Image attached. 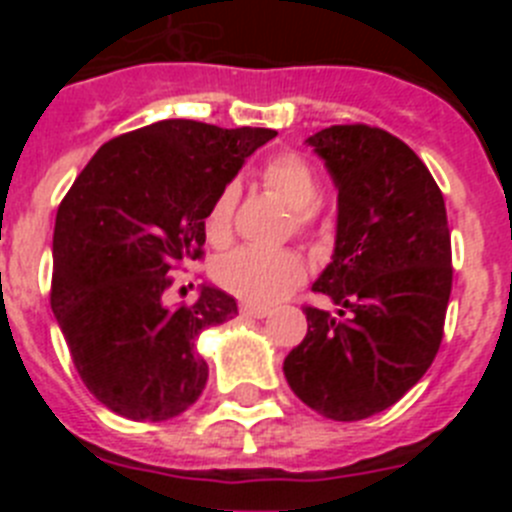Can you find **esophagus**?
Returning <instances> with one entry per match:
<instances>
[{"label":"esophagus","instance_id":"1","mask_svg":"<svg viewBox=\"0 0 512 512\" xmlns=\"http://www.w3.org/2000/svg\"><path fill=\"white\" fill-rule=\"evenodd\" d=\"M241 315L243 318H269L271 310L269 307H261V305H248V302H243L241 305Z\"/></svg>","mask_w":512,"mask_h":512}]
</instances>
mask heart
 Returning <instances> with one entry per match:
<instances>
[{"label":"heart","instance_id":"heart-1","mask_svg":"<svg viewBox=\"0 0 512 512\" xmlns=\"http://www.w3.org/2000/svg\"><path fill=\"white\" fill-rule=\"evenodd\" d=\"M264 184L277 194L289 210L297 212V225L310 223V210L320 200V182L307 161L295 153H282L264 166ZM238 205V189L223 187L212 200L205 217V233L212 246H225L233 235V215ZM217 282L228 292L256 305H271L302 284L305 264L295 251H261L235 248L215 264Z\"/></svg>","mask_w":512,"mask_h":512}]
</instances>
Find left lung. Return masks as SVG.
I'll use <instances>...</instances> for the list:
<instances>
[{
    "instance_id": "8db88e82",
    "label": "left lung",
    "mask_w": 512,
    "mask_h": 512,
    "mask_svg": "<svg viewBox=\"0 0 512 512\" xmlns=\"http://www.w3.org/2000/svg\"><path fill=\"white\" fill-rule=\"evenodd\" d=\"M338 189L336 246L305 307L284 377L307 408L361 420L395 405L433 364L451 295V235L431 171L400 138L333 125L307 138Z\"/></svg>"
}]
</instances>
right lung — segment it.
I'll return each mask as SVG.
<instances>
[{
  "label": "right lung",
  "mask_w": 512,
  "mask_h": 512,
  "mask_svg": "<svg viewBox=\"0 0 512 512\" xmlns=\"http://www.w3.org/2000/svg\"><path fill=\"white\" fill-rule=\"evenodd\" d=\"M269 128L161 120L112 138L63 197L53 230L51 307L87 390L130 420L176 418L207 384L205 328L238 315L202 284L189 307L164 302L171 269L200 259L212 200Z\"/></svg>",
  "instance_id": "add662e5"
}]
</instances>
